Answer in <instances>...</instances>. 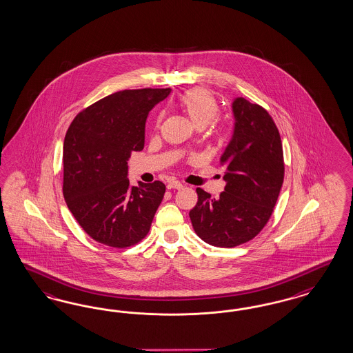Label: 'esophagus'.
I'll return each mask as SVG.
<instances>
[{"label":"esophagus","instance_id":"obj_1","mask_svg":"<svg viewBox=\"0 0 353 353\" xmlns=\"http://www.w3.org/2000/svg\"><path fill=\"white\" fill-rule=\"evenodd\" d=\"M182 188H183V185H182L181 182L172 181L167 185V189H170V190H172V189H177V190H180Z\"/></svg>","mask_w":353,"mask_h":353}]
</instances>
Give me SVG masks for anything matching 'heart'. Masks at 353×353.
Returning <instances> with one entry per match:
<instances>
[{
	"instance_id": "b5f03b06",
	"label": "heart",
	"mask_w": 353,
	"mask_h": 353,
	"mask_svg": "<svg viewBox=\"0 0 353 353\" xmlns=\"http://www.w3.org/2000/svg\"><path fill=\"white\" fill-rule=\"evenodd\" d=\"M177 106L192 121V125L198 129L207 127L219 114V102L214 93L205 88H192L183 92L177 99ZM212 129L216 134L221 136L224 134L226 127L223 123L216 121Z\"/></svg>"
}]
</instances>
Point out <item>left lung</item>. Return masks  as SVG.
<instances>
[{
    "instance_id": "obj_1",
    "label": "left lung",
    "mask_w": 353,
    "mask_h": 353,
    "mask_svg": "<svg viewBox=\"0 0 353 353\" xmlns=\"http://www.w3.org/2000/svg\"><path fill=\"white\" fill-rule=\"evenodd\" d=\"M233 114L234 133L220 158L225 192L214 199L198 188V202L189 212L196 235L224 248L243 245L263 230L285 177L281 136L267 110L239 97Z\"/></svg>"
}]
</instances>
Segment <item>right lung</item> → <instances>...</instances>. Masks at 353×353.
<instances>
[{"label":"right lung","mask_w":353,"mask_h":353,"mask_svg":"<svg viewBox=\"0 0 353 353\" xmlns=\"http://www.w3.org/2000/svg\"><path fill=\"white\" fill-rule=\"evenodd\" d=\"M170 93V88L120 90L80 111L67 129L64 199L98 243L127 248L149 233L165 185L129 186L127 161L133 151L143 149L148 115Z\"/></svg>","instance_id":"1"}]
</instances>
